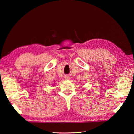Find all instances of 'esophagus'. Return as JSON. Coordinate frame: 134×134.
Masks as SVG:
<instances>
[{
	"mask_svg": "<svg viewBox=\"0 0 134 134\" xmlns=\"http://www.w3.org/2000/svg\"><path fill=\"white\" fill-rule=\"evenodd\" d=\"M64 79L66 80H69L70 79V77L68 75H66L64 77Z\"/></svg>",
	"mask_w": 134,
	"mask_h": 134,
	"instance_id": "esophagus-1",
	"label": "esophagus"
}]
</instances>
